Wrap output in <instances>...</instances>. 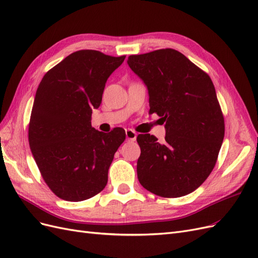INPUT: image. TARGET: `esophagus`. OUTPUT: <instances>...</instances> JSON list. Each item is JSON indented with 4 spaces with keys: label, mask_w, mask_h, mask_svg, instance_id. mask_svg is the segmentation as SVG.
I'll return each mask as SVG.
<instances>
[{
    "label": "esophagus",
    "mask_w": 258,
    "mask_h": 258,
    "mask_svg": "<svg viewBox=\"0 0 258 258\" xmlns=\"http://www.w3.org/2000/svg\"><path fill=\"white\" fill-rule=\"evenodd\" d=\"M126 138H127L128 141H136L137 132L134 131L132 129H127L126 130Z\"/></svg>",
    "instance_id": "esophagus-1"
}]
</instances>
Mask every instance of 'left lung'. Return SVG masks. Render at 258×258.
<instances>
[{"label":"left lung","instance_id":"obj_1","mask_svg":"<svg viewBox=\"0 0 258 258\" xmlns=\"http://www.w3.org/2000/svg\"><path fill=\"white\" fill-rule=\"evenodd\" d=\"M127 62L147 87L150 114L166 122L163 143L150 134L137 138L141 148L139 182L160 197L188 195L212 172L224 140V117L214 85L175 49L132 54Z\"/></svg>","mask_w":258,"mask_h":258}]
</instances>
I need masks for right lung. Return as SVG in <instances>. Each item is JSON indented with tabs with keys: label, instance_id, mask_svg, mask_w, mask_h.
Listing matches in <instances>:
<instances>
[{
	"label": "right lung",
	"instance_id": "add662e5",
	"mask_svg": "<svg viewBox=\"0 0 258 258\" xmlns=\"http://www.w3.org/2000/svg\"><path fill=\"white\" fill-rule=\"evenodd\" d=\"M126 58L79 50L44 75L29 123V144L45 183L59 198L83 201L103 190L122 128L104 134L91 127L92 108L105 83Z\"/></svg>",
	"mask_w": 258,
	"mask_h": 258
}]
</instances>
